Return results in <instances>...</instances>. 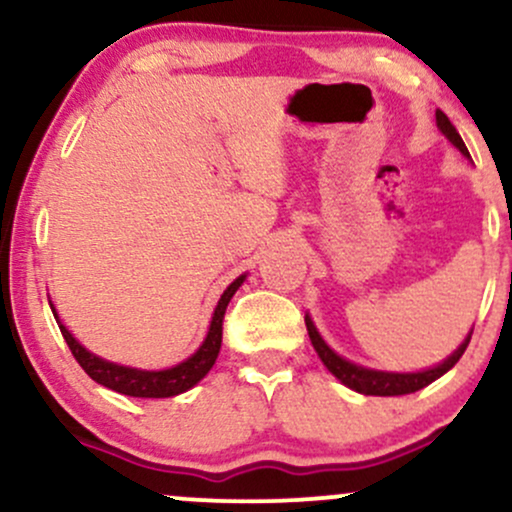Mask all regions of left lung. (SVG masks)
I'll return each instance as SVG.
<instances>
[{
  "label": "left lung",
  "instance_id": "1",
  "mask_svg": "<svg viewBox=\"0 0 512 512\" xmlns=\"http://www.w3.org/2000/svg\"><path fill=\"white\" fill-rule=\"evenodd\" d=\"M436 125L440 132L448 137V142L455 146L462 156L469 158L467 146H464L462 137L457 134V129L452 127V122L448 120V115H445L443 110H436ZM305 327H308L310 342H313L317 356H320V361L325 363V368L330 370L334 378H337L342 385L349 387V390L361 392V395H375V397L411 395V392L431 385L433 380H438L440 375L448 373V370L455 366L457 361H460L464 349H467L469 339H472V332H469L467 339H464V342L457 346V349L452 351V354L445 358L443 363H438V366L426 368V370H416V373H392V370H375V368L358 366V363H351L349 358L339 356L337 351L330 349L325 339L320 337V332H317L315 322L310 320V315H305Z\"/></svg>",
  "mask_w": 512,
  "mask_h": 512
}]
</instances>
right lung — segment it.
Listing matches in <instances>:
<instances>
[{
	"mask_svg": "<svg viewBox=\"0 0 512 512\" xmlns=\"http://www.w3.org/2000/svg\"><path fill=\"white\" fill-rule=\"evenodd\" d=\"M245 276L248 274H240L238 279L221 293L219 303H216V308H214V315H211L209 332H207V337H204L202 346H199V349L190 358H185V361L178 363V366L163 368V370H144V368L120 366V363L105 361V358L91 354V351L76 342L74 334L62 325L60 317H57V313H55V305L50 303V308H52V315H55L57 325H60L64 342H67L69 349H72L74 358L79 361V366L86 370L88 378L96 380L98 385L108 387V390H115V392H120V395H129V397H146V399L149 397H154V399L175 397V395H180V392H187L190 387H195L199 380L209 373L211 366L216 363V356H219V351H221V334H223L221 325H223V315H226V305L233 298V293L240 289V284L245 281Z\"/></svg>",
	"mask_w": 512,
	"mask_h": 512,
	"instance_id": "obj_1",
	"label": "right lung"
}]
</instances>
